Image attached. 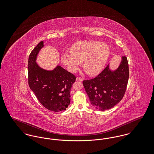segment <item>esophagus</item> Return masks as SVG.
Here are the masks:
<instances>
[{
	"label": "esophagus",
	"instance_id": "1",
	"mask_svg": "<svg viewBox=\"0 0 154 154\" xmlns=\"http://www.w3.org/2000/svg\"><path fill=\"white\" fill-rule=\"evenodd\" d=\"M76 80L77 81H79V82H82V79L80 78V77H77L76 78Z\"/></svg>",
	"mask_w": 154,
	"mask_h": 154
}]
</instances>
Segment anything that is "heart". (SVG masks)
I'll use <instances>...</instances> for the list:
<instances>
[{
    "label": "heart",
    "instance_id": "heart-1",
    "mask_svg": "<svg viewBox=\"0 0 154 154\" xmlns=\"http://www.w3.org/2000/svg\"><path fill=\"white\" fill-rule=\"evenodd\" d=\"M71 53L61 54L62 62L70 72H75L82 62L84 70L90 75L100 73L105 67L110 54L109 46L99 41H84L75 43Z\"/></svg>",
    "mask_w": 154,
    "mask_h": 154
}]
</instances>
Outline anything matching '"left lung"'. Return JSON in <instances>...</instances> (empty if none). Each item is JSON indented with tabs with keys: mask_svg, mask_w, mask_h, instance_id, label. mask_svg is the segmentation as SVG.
I'll use <instances>...</instances> for the list:
<instances>
[{
	"mask_svg": "<svg viewBox=\"0 0 154 154\" xmlns=\"http://www.w3.org/2000/svg\"><path fill=\"white\" fill-rule=\"evenodd\" d=\"M128 77L127 59L122 56L116 69L112 70L109 64L95 78L83 81L91 104L102 111L114 107L124 96Z\"/></svg>",
	"mask_w": 154,
	"mask_h": 154,
	"instance_id": "obj_1",
	"label": "left lung"
}]
</instances>
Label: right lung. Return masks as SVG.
Here are the masks:
<instances>
[{
  "label": "right lung",
  "mask_w": 154,
  "mask_h": 154,
  "mask_svg": "<svg viewBox=\"0 0 154 154\" xmlns=\"http://www.w3.org/2000/svg\"><path fill=\"white\" fill-rule=\"evenodd\" d=\"M41 41L32 51L28 63V84L40 103L49 110H64L70 103V90L75 77L60 65L46 70L36 63L37 56L44 48Z\"/></svg>",
  "instance_id": "right-lung-1"
}]
</instances>
